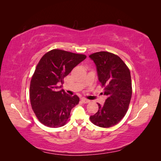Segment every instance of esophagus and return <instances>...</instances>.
Returning a JSON list of instances; mask_svg holds the SVG:
<instances>
[{
    "label": "esophagus",
    "mask_w": 161,
    "mask_h": 161,
    "mask_svg": "<svg viewBox=\"0 0 161 161\" xmlns=\"http://www.w3.org/2000/svg\"><path fill=\"white\" fill-rule=\"evenodd\" d=\"M81 101H82L83 103H85V104L89 103V102H90V100H87V99L84 98V97L81 98Z\"/></svg>",
    "instance_id": "esophagus-1"
}]
</instances>
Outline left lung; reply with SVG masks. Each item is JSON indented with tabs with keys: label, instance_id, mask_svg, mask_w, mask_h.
Returning a JSON list of instances; mask_svg holds the SVG:
<instances>
[{
	"label": "left lung",
	"instance_id": "obj_1",
	"mask_svg": "<svg viewBox=\"0 0 161 161\" xmlns=\"http://www.w3.org/2000/svg\"><path fill=\"white\" fill-rule=\"evenodd\" d=\"M97 68L98 80L107 97L104 105L98 104L96 114L90 119L95 125L108 128L117 125L127 112L132 95L130 70L120 58L102 51L89 56Z\"/></svg>",
	"mask_w": 161,
	"mask_h": 161
}]
</instances>
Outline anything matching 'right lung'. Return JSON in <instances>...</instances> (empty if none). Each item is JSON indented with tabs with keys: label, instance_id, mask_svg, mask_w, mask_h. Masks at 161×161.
Returning a JSON list of instances; mask_svg holds the SVG:
<instances>
[{
	"label": "right lung",
	"instance_id": "1",
	"mask_svg": "<svg viewBox=\"0 0 161 161\" xmlns=\"http://www.w3.org/2000/svg\"><path fill=\"white\" fill-rule=\"evenodd\" d=\"M86 58L84 54L54 49L40 59L30 86L32 110L43 125L56 128L64 126L70 118L71 109L80 98L70 96L64 89L59 90L64 78Z\"/></svg>",
	"mask_w": 161,
	"mask_h": 161
}]
</instances>
